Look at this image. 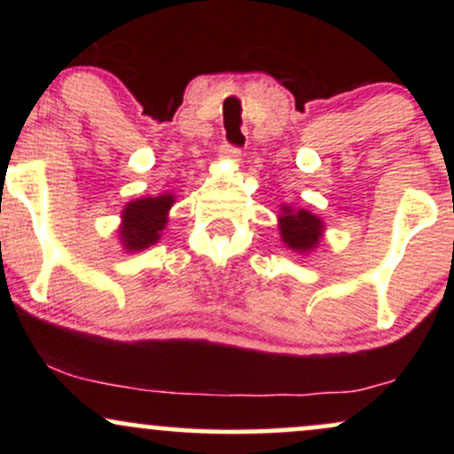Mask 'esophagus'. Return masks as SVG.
<instances>
[{"label":"esophagus","instance_id":"obj_1","mask_svg":"<svg viewBox=\"0 0 454 454\" xmlns=\"http://www.w3.org/2000/svg\"><path fill=\"white\" fill-rule=\"evenodd\" d=\"M220 153H222L223 160H231V161H239V160H241V149L232 147V145H228V143L222 145Z\"/></svg>","mask_w":454,"mask_h":454}]
</instances>
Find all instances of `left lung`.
I'll return each instance as SVG.
<instances>
[{
  "mask_svg": "<svg viewBox=\"0 0 454 454\" xmlns=\"http://www.w3.org/2000/svg\"><path fill=\"white\" fill-rule=\"evenodd\" d=\"M325 223L314 213L305 209H290L281 207L279 213V234L281 241L299 254L314 252L320 243Z\"/></svg>",
  "mask_w": 454,
  "mask_h": 454,
  "instance_id": "left-lung-1",
  "label": "left lung"
}]
</instances>
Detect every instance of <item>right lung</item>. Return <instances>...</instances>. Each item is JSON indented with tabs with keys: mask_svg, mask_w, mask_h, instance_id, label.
<instances>
[{
	"mask_svg": "<svg viewBox=\"0 0 454 454\" xmlns=\"http://www.w3.org/2000/svg\"><path fill=\"white\" fill-rule=\"evenodd\" d=\"M173 205V194L138 198V200L128 202L126 209L121 211V226H119V239H121L123 247L128 252H143L158 243Z\"/></svg>",
	"mask_w": 454,
	"mask_h": 454,
	"instance_id": "obj_1",
	"label": "right lung"
}]
</instances>
